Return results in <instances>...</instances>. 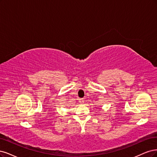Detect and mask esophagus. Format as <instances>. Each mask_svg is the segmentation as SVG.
<instances>
[{
	"label": "esophagus",
	"mask_w": 157,
	"mask_h": 157,
	"mask_svg": "<svg viewBox=\"0 0 157 157\" xmlns=\"http://www.w3.org/2000/svg\"><path fill=\"white\" fill-rule=\"evenodd\" d=\"M79 100H80V102H81V103H82H82H83V98L80 99Z\"/></svg>",
	"instance_id": "esophagus-1"
}]
</instances>
